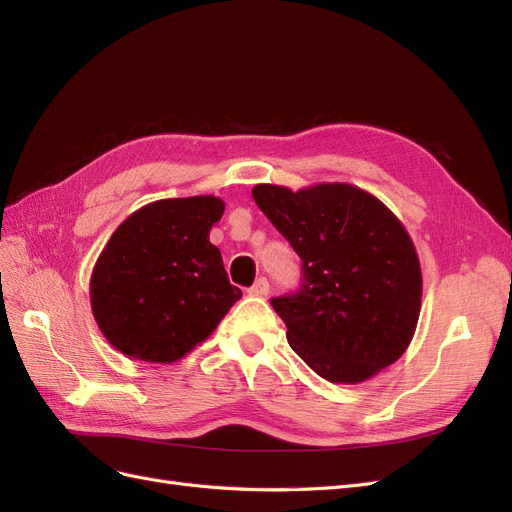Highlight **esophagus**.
Segmentation results:
<instances>
[{
	"label": "esophagus",
	"mask_w": 512,
	"mask_h": 512,
	"mask_svg": "<svg viewBox=\"0 0 512 512\" xmlns=\"http://www.w3.org/2000/svg\"><path fill=\"white\" fill-rule=\"evenodd\" d=\"M247 292H250L252 297H267V294H269V280H267V277H258L254 286Z\"/></svg>",
	"instance_id": "esophagus-1"
}]
</instances>
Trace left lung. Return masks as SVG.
Returning <instances> with one entry per match:
<instances>
[{
  "mask_svg": "<svg viewBox=\"0 0 512 512\" xmlns=\"http://www.w3.org/2000/svg\"><path fill=\"white\" fill-rule=\"evenodd\" d=\"M260 211L301 258V288L271 305L290 348L329 382L356 384L406 352L421 314L414 243L376 196L348 183H260Z\"/></svg>",
  "mask_w": 512,
  "mask_h": 512,
  "instance_id": "obj_1",
  "label": "left lung"
}]
</instances>
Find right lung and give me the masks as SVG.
Returning <instances> with one entry per match:
<instances>
[{
  "mask_svg": "<svg viewBox=\"0 0 512 512\" xmlns=\"http://www.w3.org/2000/svg\"><path fill=\"white\" fill-rule=\"evenodd\" d=\"M222 213L215 196L164 198L119 224L89 284L108 344L138 361L173 363L213 333L241 299L209 241Z\"/></svg>",
  "mask_w": 512,
  "mask_h": 512,
  "instance_id": "obj_1",
  "label": "right lung"
}]
</instances>
